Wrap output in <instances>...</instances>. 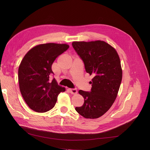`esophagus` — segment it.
Instances as JSON below:
<instances>
[{"label":"esophagus","mask_w":150,"mask_h":150,"mask_svg":"<svg viewBox=\"0 0 150 150\" xmlns=\"http://www.w3.org/2000/svg\"><path fill=\"white\" fill-rule=\"evenodd\" d=\"M69 91L72 94H76L78 93V91L76 89H69Z\"/></svg>","instance_id":"obj_1"}]
</instances>
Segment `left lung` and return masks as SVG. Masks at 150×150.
<instances>
[{
  "label": "left lung",
  "mask_w": 150,
  "mask_h": 150,
  "mask_svg": "<svg viewBox=\"0 0 150 150\" xmlns=\"http://www.w3.org/2000/svg\"><path fill=\"white\" fill-rule=\"evenodd\" d=\"M72 47L93 76L91 92L79 91L83 105L75 110L85 118L96 119L110 110L117 97L122 80L121 61L116 49L103 40L74 41Z\"/></svg>",
  "instance_id": "obj_1"
}]
</instances>
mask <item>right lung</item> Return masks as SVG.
Here are the masks:
<instances>
[{"label": "right lung", "instance_id": "obj_1", "mask_svg": "<svg viewBox=\"0 0 150 150\" xmlns=\"http://www.w3.org/2000/svg\"><path fill=\"white\" fill-rule=\"evenodd\" d=\"M67 44H39L27 52L18 70L20 91L24 101L33 111L44 112L55 106L57 98L65 88L58 85L52 65L56 59L69 48Z\"/></svg>", "mask_w": 150, "mask_h": 150}]
</instances>
